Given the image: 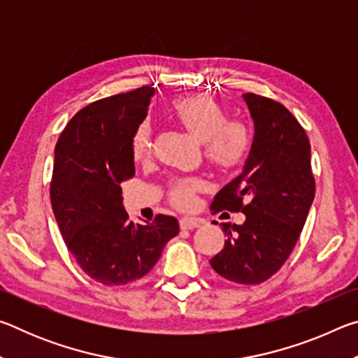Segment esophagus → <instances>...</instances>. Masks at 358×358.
Segmentation results:
<instances>
[{"label": "esophagus", "instance_id": "obj_1", "mask_svg": "<svg viewBox=\"0 0 358 358\" xmlns=\"http://www.w3.org/2000/svg\"><path fill=\"white\" fill-rule=\"evenodd\" d=\"M201 224H202V221L197 220V217H187V216H185V217H181V220H180V227L181 229H186V230L196 229V227L201 226Z\"/></svg>", "mask_w": 358, "mask_h": 358}]
</instances>
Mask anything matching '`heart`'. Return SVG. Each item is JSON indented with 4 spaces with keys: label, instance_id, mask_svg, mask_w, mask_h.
Masks as SVG:
<instances>
[{
    "label": "heart",
    "instance_id": "obj_1",
    "mask_svg": "<svg viewBox=\"0 0 358 358\" xmlns=\"http://www.w3.org/2000/svg\"><path fill=\"white\" fill-rule=\"evenodd\" d=\"M172 113L194 137L203 142L205 156L216 169L229 172L237 169L251 147V134L241 121H229L226 108L203 94L186 96L173 101ZM151 153V128L142 123L132 137V155L136 161H145ZM199 181L181 180L172 186V196L180 205L192 203Z\"/></svg>",
    "mask_w": 358,
    "mask_h": 358
}]
</instances>
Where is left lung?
Listing matches in <instances>:
<instances>
[{
    "label": "left lung",
    "instance_id": "left-lung-1",
    "mask_svg": "<svg viewBox=\"0 0 358 358\" xmlns=\"http://www.w3.org/2000/svg\"><path fill=\"white\" fill-rule=\"evenodd\" d=\"M243 99L254 121L250 155L210 208L241 211L246 220L222 224L227 240L210 265L232 282L260 284L281 268L299 241L316 183L310 141L294 115L264 96L246 93Z\"/></svg>",
    "mask_w": 358,
    "mask_h": 358
}]
</instances>
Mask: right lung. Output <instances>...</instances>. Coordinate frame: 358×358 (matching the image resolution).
Returning a JSON list of instances; mask_svg holds the SVG:
<instances>
[{
    "label": "right lung",
    "instance_id": "add662e5",
    "mask_svg": "<svg viewBox=\"0 0 358 358\" xmlns=\"http://www.w3.org/2000/svg\"><path fill=\"white\" fill-rule=\"evenodd\" d=\"M155 88L94 101L66 124L55 147L50 201L64 243L92 280L123 286L153 268L178 234L173 216L128 221L121 181L136 173L132 137Z\"/></svg>",
    "mask_w": 358,
    "mask_h": 358
}]
</instances>
